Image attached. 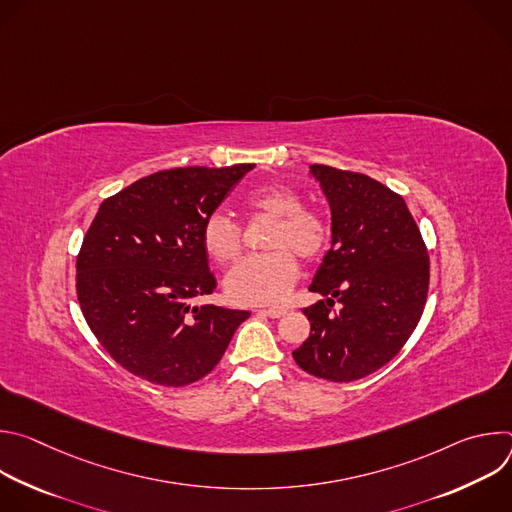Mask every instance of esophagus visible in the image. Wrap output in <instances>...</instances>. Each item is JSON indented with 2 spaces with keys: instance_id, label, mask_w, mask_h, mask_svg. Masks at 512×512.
Wrapping results in <instances>:
<instances>
[{
  "instance_id": "34e87169",
  "label": "esophagus",
  "mask_w": 512,
  "mask_h": 512,
  "mask_svg": "<svg viewBox=\"0 0 512 512\" xmlns=\"http://www.w3.org/2000/svg\"><path fill=\"white\" fill-rule=\"evenodd\" d=\"M259 312L269 318H281L285 314V308H267V310H259Z\"/></svg>"
}]
</instances>
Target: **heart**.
Returning a JSON list of instances; mask_svg holds the SVG:
<instances>
[{
  "mask_svg": "<svg viewBox=\"0 0 512 512\" xmlns=\"http://www.w3.org/2000/svg\"><path fill=\"white\" fill-rule=\"evenodd\" d=\"M247 210L273 218L265 247L235 265L227 279V296L237 304H275L287 296L300 275L298 257L318 259L330 243V225L312 208H304L302 196L287 186L269 184L253 190L245 200ZM204 251L221 265L233 263L243 251V231L223 212H210L200 231Z\"/></svg>",
  "mask_w": 512,
  "mask_h": 512,
  "instance_id": "obj_1",
  "label": "heart"
}]
</instances>
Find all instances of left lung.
<instances>
[{"instance_id": "1", "label": "left lung", "mask_w": 512, "mask_h": 512, "mask_svg": "<svg viewBox=\"0 0 512 512\" xmlns=\"http://www.w3.org/2000/svg\"><path fill=\"white\" fill-rule=\"evenodd\" d=\"M310 172L332 210V247L310 285L326 300L304 308L310 336L294 360L318 379L350 383L385 367L413 334L427 300L429 255L397 192L332 166Z\"/></svg>"}]
</instances>
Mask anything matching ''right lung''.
I'll use <instances>...</instances> for the list:
<instances>
[{
  "mask_svg": "<svg viewBox=\"0 0 512 512\" xmlns=\"http://www.w3.org/2000/svg\"><path fill=\"white\" fill-rule=\"evenodd\" d=\"M253 168L162 170L99 206L77 257V298L101 346L131 375L190 385L216 367L251 316L192 302L216 289L204 218Z\"/></svg>",
  "mask_w": 512,
  "mask_h": 512,
  "instance_id": "right-lung-1",
  "label": "right lung"
}]
</instances>
